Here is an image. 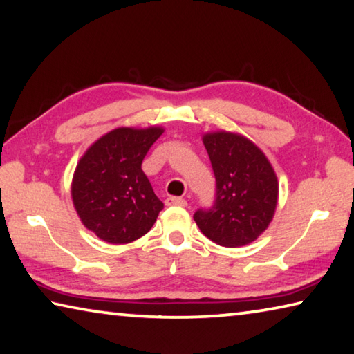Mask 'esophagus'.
<instances>
[{"instance_id": "obj_1", "label": "esophagus", "mask_w": 354, "mask_h": 354, "mask_svg": "<svg viewBox=\"0 0 354 354\" xmlns=\"http://www.w3.org/2000/svg\"><path fill=\"white\" fill-rule=\"evenodd\" d=\"M165 205L167 206H181V207H185V206H187V201H185L184 198H179V196H169V198L165 200Z\"/></svg>"}]
</instances>
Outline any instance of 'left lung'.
<instances>
[{"label":"left lung","instance_id":"1","mask_svg":"<svg viewBox=\"0 0 354 354\" xmlns=\"http://www.w3.org/2000/svg\"><path fill=\"white\" fill-rule=\"evenodd\" d=\"M217 181L215 205L196 211L203 234L221 247L254 242L272 223L279 183L270 160L248 137L231 131L203 134Z\"/></svg>","mask_w":354,"mask_h":354}]
</instances>
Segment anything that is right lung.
I'll return each mask as SVG.
<instances>
[{
	"instance_id": "obj_1",
	"label": "right lung",
	"mask_w": 354,
	"mask_h": 354,
	"mask_svg": "<svg viewBox=\"0 0 354 354\" xmlns=\"http://www.w3.org/2000/svg\"><path fill=\"white\" fill-rule=\"evenodd\" d=\"M162 127L115 128L77 160L71 200L82 225L107 243H129L151 230L164 203L142 170Z\"/></svg>"
}]
</instances>
